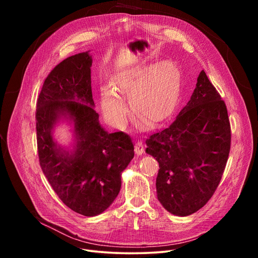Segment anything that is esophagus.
<instances>
[{"mask_svg":"<svg viewBox=\"0 0 258 258\" xmlns=\"http://www.w3.org/2000/svg\"><path fill=\"white\" fill-rule=\"evenodd\" d=\"M135 153L137 155H142L144 153V144L141 141H137L135 143Z\"/></svg>","mask_w":258,"mask_h":258,"instance_id":"1","label":"esophagus"}]
</instances>
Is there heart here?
<instances>
[{"label": "heart", "instance_id": "heart-1", "mask_svg": "<svg viewBox=\"0 0 258 258\" xmlns=\"http://www.w3.org/2000/svg\"><path fill=\"white\" fill-rule=\"evenodd\" d=\"M111 88L102 91V106L111 119L122 122L127 110L119 96H128L133 111L143 122L154 124L167 117L177 100L178 71L168 60L161 61L153 69L130 67L117 72L111 80Z\"/></svg>", "mask_w": 258, "mask_h": 258}]
</instances>
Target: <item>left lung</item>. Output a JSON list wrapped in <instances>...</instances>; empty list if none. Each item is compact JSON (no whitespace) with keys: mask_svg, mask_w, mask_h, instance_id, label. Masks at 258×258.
I'll return each mask as SVG.
<instances>
[{"mask_svg":"<svg viewBox=\"0 0 258 258\" xmlns=\"http://www.w3.org/2000/svg\"><path fill=\"white\" fill-rule=\"evenodd\" d=\"M145 143L159 163L156 187L163 207L187 216L204 206L221 182L231 146L225 101L204 70L183 110Z\"/></svg>","mask_w":258,"mask_h":258,"instance_id":"left-lung-1","label":"left lung"}]
</instances>
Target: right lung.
<instances>
[{
	"label": "right lung",
	"instance_id": "1",
	"mask_svg": "<svg viewBox=\"0 0 258 258\" xmlns=\"http://www.w3.org/2000/svg\"><path fill=\"white\" fill-rule=\"evenodd\" d=\"M92 58L78 53L59 62L45 79L36 101L39 165L66 206L85 216L103 212L118 196L121 172L134 158V144L123 132L108 134L99 124L91 88ZM75 123L78 144L72 155L51 138L58 118Z\"/></svg>",
	"mask_w": 258,
	"mask_h": 258
}]
</instances>
